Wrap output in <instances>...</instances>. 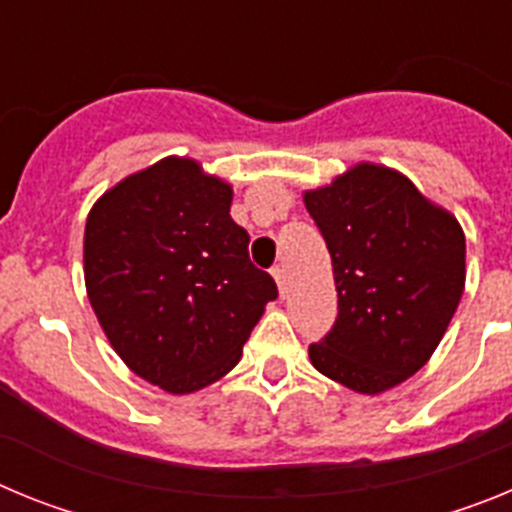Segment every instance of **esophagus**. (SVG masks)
<instances>
[{
  "instance_id": "obj_1",
  "label": "esophagus",
  "mask_w": 512,
  "mask_h": 512,
  "mask_svg": "<svg viewBox=\"0 0 512 512\" xmlns=\"http://www.w3.org/2000/svg\"><path fill=\"white\" fill-rule=\"evenodd\" d=\"M271 274H274V279H277V287H279V295H287V284H289V279H287V269H284V266H274V269H271Z\"/></svg>"
}]
</instances>
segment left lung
Segmentation results:
<instances>
[{
    "mask_svg": "<svg viewBox=\"0 0 512 512\" xmlns=\"http://www.w3.org/2000/svg\"><path fill=\"white\" fill-rule=\"evenodd\" d=\"M333 261L338 318L310 346L320 374L379 395L431 359L464 295L459 220L408 176L361 161L302 194Z\"/></svg>",
    "mask_w": 512,
    "mask_h": 512,
    "instance_id": "8db88e82",
    "label": "left lung"
}]
</instances>
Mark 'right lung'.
<instances>
[{
  "mask_svg": "<svg viewBox=\"0 0 512 512\" xmlns=\"http://www.w3.org/2000/svg\"><path fill=\"white\" fill-rule=\"evenodd\" d=\"M233 187L169 156L94 202L84 228L92 310L130 372L171 395L217 382L277 297L230 217Z\"/></svg>",
  "mask_w": 512,
  "mask_h": 512,
  "instance_id": "right-lung-1",
  "label": "right lung"
}]
</instances>
